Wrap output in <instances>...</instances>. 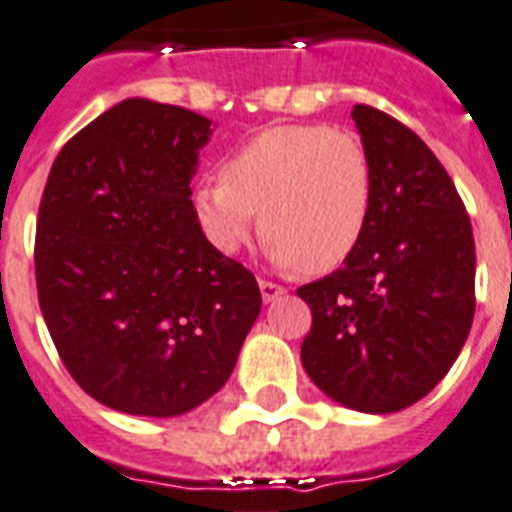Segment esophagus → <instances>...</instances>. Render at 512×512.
Here are the masks:
<instances>
[{
	"mask_svg": "<svg viewBox=\"0 0 512 512\" xmlns=\"http://www.w3.org/2000/svg\"><path fill=\"white\" fill-rule=\"evenodd\" d=\"M260 294H263L265 302H273V299H278L281 294H286L284 286L273 284V281H265V278H260Z\"/></svg>",
	"mask_w": 512,
	"mask_h": 512,
	"instance_id": "esophagus-1",
	"label": "esophagus"
}]
</instances>
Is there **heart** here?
I'll list each match as a JSON object with an SVG mask.
<instances>
[{
  "label": "heart",
  "mask_w": 512,
  "mask_h": 512,
  "mask_svg": "<svg viewBox=\"0 0 512 512\" xmlns=\"http://www.w3.org/2000/svg\"><path fill=\"white\" fill-rule=\"evenodd\" d=\"M371 210L368 149L352 131L321 123L265 128L226 157L220 178L194 189L199 226L220 252H239L263 226L273 260L310 273L350 260Z\"/></svg>",
  "instance_id": "obj_1"
}]
</instances>
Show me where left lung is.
<instances>
[{"label":"left lung","mask_w":512,"mask_h":512,"mask_svg":"<svg viewBox=\"0 0 512 512\" xmlns=\"http://www.w3.org/2000/svg\"><path fill=\"white\" fill-rule=\"evenodd\" d=\"M373 168V210L339 270L299 286L313 326L302 365L360 413H397L434 389L476 310V247L458 189L423 139L392 115L352 107Z\"/></svg>","instance_id":"8db88e82"}]
</instances>
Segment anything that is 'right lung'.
Wrapping results in <instances>:
<instances>
[{
    "instance_id": "1",
    "label": "right lung",
    "mask_w": 512,
    "mask_h": 512,
    "mask_svg": "<svg viewBox=\"0 0 512 512\" xmlns=\"http://www.w3.org/2000/svg\"><path fill=\"white\" fill-rule=\"evenodd\" d=\"M210 123L123 99L60 149L41 194V315L76 384L120 413L173 418L210 400L263 307L191 205Z\"/></svg>"
}]
</instances>
